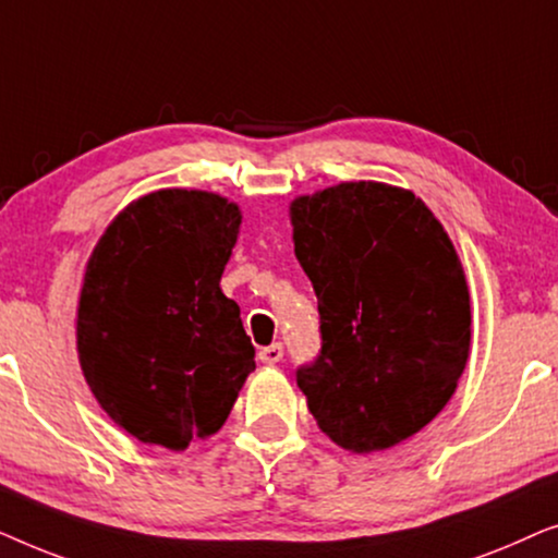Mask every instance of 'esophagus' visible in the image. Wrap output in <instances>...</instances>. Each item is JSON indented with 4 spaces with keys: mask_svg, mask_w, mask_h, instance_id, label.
I'll return each mask as SVG.
<instances>
[{
    "mask_svg": "<svg viewBox=\"0 0 558 558\" xmlns=\"http://www.w3.org/2000/svg\"><path fill=\"white\" fill-rule=\"evenodd\" d=\"M258 357H262V363L266 365L279 363L281 357H284V345H281V342H271V345L258 350Z\"/></svg>",
    "mask_w": 558,
    "mask_h": 558,
    "instance_id": "34e87169",
    "label": "esophagus"
}]
</instances>
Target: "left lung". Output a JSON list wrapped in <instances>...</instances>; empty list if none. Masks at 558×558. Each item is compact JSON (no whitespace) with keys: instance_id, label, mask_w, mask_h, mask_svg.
<instances>
[{"instance_id":"8db88e82","label":"left lung","mask_w":558,"mask_h":558,"mask_svg":"<svg viewBox=\"0 0 558 558\" xmlns=\"http://www.w3.org/2000/svg\"><path fill=\"white\" fill-rule=\"evenodd\" d=\"M292 226L323 338L296 368L312 416L357 454L414 437L452 399L470 355L452 241L414 193L380 182L296 197Z\"/></svg>"}]
</instances>
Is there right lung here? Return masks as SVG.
<instances>
[{"mask_svg": "<svg viewBox=\"0 0 558 558\" xmlns=\"http://www.w3.org/2000/svg\"><path fill=\"white\" fill-rule=\"evenodd\" d=\"M239 205L157 190L106 228L78 302V357L96 401L147 445L185 449L216 434L256 368L239 304L220 277Z\"/></svg>", "mask_w": 558, "mask_h": 558, "instance_id": "right-lung-1", "label": "right lung"}]
</instances>
